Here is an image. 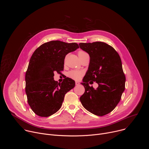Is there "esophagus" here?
<instances>
[{"label": "esophagus", "instance_id": "esophagus-1", "mask_svg": "<svg viewBox=\"0 0 149 149\" xmlns=\"http://www.w3.org/2000/svg\"><path fill=\"white\" fill-rule=\"evenodd\" d=\"M75 85L76 86H78V85H79V82L78 81H75Z\"/></svg>", "mask_w": 149, "mask_h": 149}]
</instances>
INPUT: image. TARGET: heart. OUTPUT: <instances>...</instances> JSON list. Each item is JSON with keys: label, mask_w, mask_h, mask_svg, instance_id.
Returning a JSON list of instances; mask_svg holds the SVG:
<instances>
[{"label": "heart", "mask_w": 149, "mask_h": 149, "mask_svg": "<svg viewBox=\"0 0 149 149\" xmlns=\"http://www.w3.org/2000/svg\"><path fill=\"white\" fill-rule=\"evenodd\" d=\"M86 53V52H85L84 51H79L78 52V56H80L81 55H82ZM82 75H83V72L81 71H78V70H72L70 71L68 73V76L75 80H79L82 77Z\"/></svg>", "instance_id": "1"}]
</instances>
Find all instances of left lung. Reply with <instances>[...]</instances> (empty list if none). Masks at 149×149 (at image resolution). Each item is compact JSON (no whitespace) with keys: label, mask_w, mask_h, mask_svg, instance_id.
<instances>
[{"label":"left lung","mask_w":149,"mask_h":149,"mask_svg":"<svg viewBox=\"0 0 149 149\" xmlns=\"http://www.w3.org/2000/svg\"><path fill=\"white\" fill-rule=\"evenodd\" d=\"M79 45L90 57L88 70L81 83L85 92L80 101L90 113L105 116L116 108L125 90V77L121 58L111 46L104 42L80 43ZM90 80L99 84L97 89L89 86Z\"/></svg>","instance_id":"left-lung-1"}]
</instances>
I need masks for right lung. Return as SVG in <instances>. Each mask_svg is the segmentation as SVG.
Listing matches in <instances>:
<instances>
[{"label": "right lung", "mask_w": 149, "mask_h": 149, "mask_svg": "<svg viewBox=\"0 0 149 149\" xmlns=\"http://www.w3.org/2000/svg\"><path fill=\"white\" fill-rule=\"evenodd\" d=\"M79 48L77 43L52 40L44 43L33 53L25 75V92L32 111L47 117L60 108L65 94L75 87V81L66 78L62 82L54 79V72L63 70L67 54Z\"/></svg>", "instance_id": "right-lung-1"}]
</instances>
